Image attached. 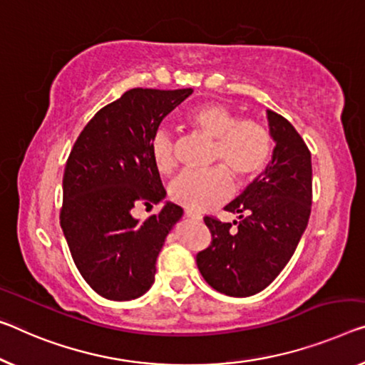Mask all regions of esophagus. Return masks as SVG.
Here are the masks:
<instances>
[{
  "label": "esophagus",
  "instance_id": "obj_1",
  "mask_svg": "<svg viewBox=\"0 0 365 365\" xmlns=\"http://www.w3.org/2000/svg\"><path fill=\"white\" fill-rule=\"evenodd\" d=\"M184 217L190 218V220H195V222H200L202 220V217L199 214H195V212H190V210H186V214H184Z\"/></svg>",
  "mask_w": 365,
  "mask_h": 365
}]
</instances>
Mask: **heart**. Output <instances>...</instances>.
I'll use <instances>...</instances> for the list:
<instances>
[{
  "label": "heart",
  "instance_id": "1",
  "mask_svg": "<svg viewBox=\"0 0 365 365\" xmlns=\"http://www.w3.org/2000/svg\"><path fill=\"white\" fill-rule=\"evenodd\" d=\"M190 127L215 140L214 163L224 166L210 171H186L170 186V197L189 210L202 212L222 204L232 192V178L250 182L261 175L272 155V137L267 127L253 119L240 120L227 106L210 103L187 114ZM150 155L161 175L176 168L175 138L166 128H158L150 138Z\"/></svg>",
  "mask_w": 365,
  "mask_h": 365
}]
</instances>
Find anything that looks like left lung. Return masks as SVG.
<instances>
[{
	"label": "left lung",
	"mask_w": 365,
	"mask_h": 365,
	"mask_svg": "<svg viewBox=\"0 0 365 365\" xmlns=\"http://www.w3.org/2000/svg\"><path fill=\"white\" fill-rule=\"evenodd\" d=\"M274 140L266 170L225 207L238 222H204L212 243L197 255L210 287L230 297H250L276 279L304 235L312 210V155L294 125L266 110Z\"/></svg>",
	"instance_id": "left-lung-1"
}]
</instances>
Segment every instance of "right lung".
<instances>
[{"label": "right lung", "mask_w": 365, "mask_h": 365, "mask_svg": "<svg viewBox=\"0 0 365 365\" xmlns=\"http://www.w3.org/2000/svg\"><path fill=\"white\" fill-rule=\"evenodd\" d=\"M190 94V88H133L101 109L73 145L60 225L78 271L104 299L132 300L147 292L168 233L184 214L170 200L143 222L133 209L166 197L150 138Z\"/></svg>", "instance_id": "obj_1"}]
</instances>
